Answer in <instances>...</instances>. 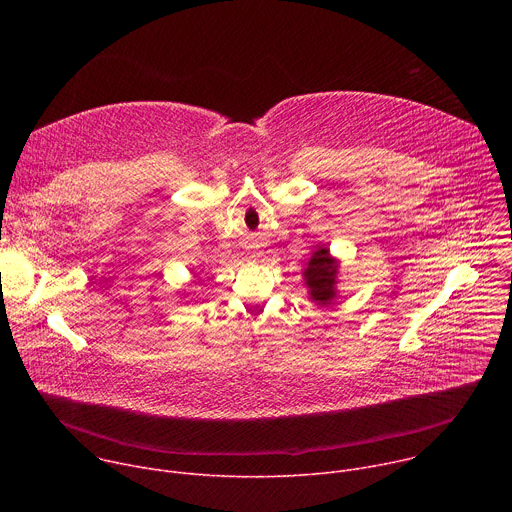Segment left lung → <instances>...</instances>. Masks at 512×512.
<instances>
[{
  "label": "left lung",
  "mask_w": 512,
  "mask_h": 512,
  "mask_svg": "<svg viewBox=\"0 0 512 512\" xmlns=\"http://www.w3.org/2000/svg\"><path fill=\"white\" fill-rule=\"evenodd\" d=\"M336 277H338V261L330 255L326 247H318L304 269V281L310 289V298L328 306L336 298Z\"/></svg>",
  "instance_id": "8db88e82"
}]
</instances>
